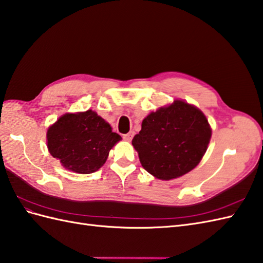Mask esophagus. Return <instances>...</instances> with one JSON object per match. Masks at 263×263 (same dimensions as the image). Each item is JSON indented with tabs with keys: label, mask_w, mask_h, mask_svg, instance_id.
<instances>
[{
	"label": "esophagus",
	"mask_w": 263,
	"mask_h": 263,
	"mask_svg": "<svg viewBox=\"0 0 263 263\" xmlns=\"http://www.w3.org/2000/svg\"><path fill=\"white\" fill-rule=\"evenodd\" d=\"M133 136H134V132H129L126 134H123V139L125 140V141H131Z\"/></svg>",
	"instance_id": "obj_1"
}]
</instances>
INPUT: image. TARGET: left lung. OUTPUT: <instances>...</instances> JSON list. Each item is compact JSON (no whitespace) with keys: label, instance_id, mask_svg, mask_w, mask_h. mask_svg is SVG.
<instances>
[{"label":"left lung","instance_id":"1","mask_svg":"<svg viewBox=\"0 0 263 263\" xmlns=\"http://www.w3.org/2000/svg\"><path fill=\"white\" fill-rule=\"evenodd\" d=\"M212 130L196 106L176 100L151 112L132 144L142 167L158 179L170 180L191 172L205 155Z\"/></svg>","mask_w":263,"mask_h":263}]
</instances>
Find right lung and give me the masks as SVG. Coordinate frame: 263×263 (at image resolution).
<instances>
[{
    "label": "right lung",
    "instance_id": "1",
    "mask_svg": "<svg viewBox=\"0 0 263 263\" xmlns=\"http://www.w3.org/2000/svg\"><path fill=\"white\" fill-rule=\"evenodd\" d=\"M121 136L96 112L66 113L47 131L50 155L77 174H91L105 163Z\"/></svg>",
    "mask_w": 263,
    "mask_h": 263
}]
</instances>
